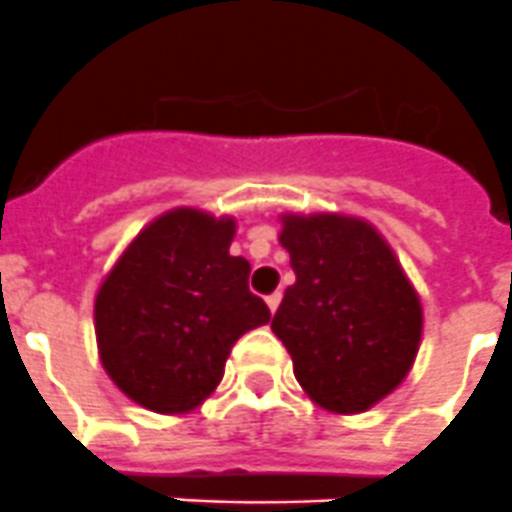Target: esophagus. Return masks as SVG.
<instances>
[{"label":"esophagus","mask_w":512,"mask_h":512,"mask_svg":"<svg viewBox=\"0 0 512 512\" xmlns=\"http://www.w3.org/2000/svg\"><path fill=\"white\" fill-rule=\"evenodd\" d=\"M279 302H282V292H274V295L266 297V305H269V310H271V312H277Z\"/></svg>","instance_id":"obj_1"}]
</instances>
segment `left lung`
<instances>
[{"label":"left lung","instance_id":"8db88e82","mask_svg":"<svg viewBox=\"0 0 512 512\" xmlns=\"http://www.w3.org/2000/svg\"><path fill=\"white\" fill-rule=\"evenodd\" d=\"M297 282L271 330L295 377L333 413H361L390 395L418 354L423 310L392 248L364 220L284 217L279 235Z\"/></svg>","mask_w":512,"mask_h":512}]
</instances>
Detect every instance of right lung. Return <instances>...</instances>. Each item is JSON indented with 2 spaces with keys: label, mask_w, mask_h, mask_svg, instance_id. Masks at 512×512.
Listing matches in <instances>:
<instances>
[{
  "label": "right lung",
  "mask_w": 512,
  "mask_h": 512,
  "mask_svg": "<svg viewBox=\"0 0 512 512\" xmlns=\"http://www.w3.org/2000/svg\"><path fill=\"white\" fill-rule=\"evenodd\" d=\"M235 223L166 212L122 253L94 302L99 356L130 400L187 413L223 379L235 341L269 323L248 289L251 264L230 256Z\"/></svg>",
  "instance_id": "add662e5"
}]
</instances>
